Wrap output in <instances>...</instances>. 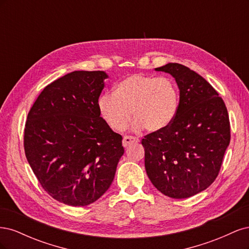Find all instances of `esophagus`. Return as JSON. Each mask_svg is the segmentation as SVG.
<instances>
[{
	"mask_svg": "<svg viewBox=\"0 0 249 249\" xmlns=\"http://www.w3.org/2000/svg\"><path fill=\"white\" fill-rule=\"evenodd\" d=\"M138 141H139V139H137L136 137H134V136H124V140H123V145L124 147H126V146H129V145L133 144V143L138 142Z\"/></svg>",
	"mask_w": 249,
	"mask_h": 249,
	"instance_id": "obj_1",
	"label": "esophagus"
}]
</instances>
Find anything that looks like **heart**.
Masks as SVG:
<instances>
[{
	"instance_id": "heart-1",
	"label": "heart",
	"mask_w": 249,
	"mask_h": 249,
	"mask_svg": "<svg viewBox=\"0 0 249 249\" xmlns=\"http://www.w3.org/2000/svg\"><path fill=\"white\" fill-rule=\"evenodd\" d=\"M178 103V88L171 78L133 73L118 83L114 92L102 94L97 106L113 130L124 131L134 114V130L158 132L173 122Z\"/></svg>"
}]
</instances>
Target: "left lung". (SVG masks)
Masks as SVG:
<instances>
[{"instance_id":"left-lung-1","label":"left lung","mask_w":249,"mask_h":249,"mask_svg":"<svg viewBox=\"0 0 249 249\" xmlns=\"http://www.w3.org/2000/svg\"><path fill=\"white\" fill-rule=\"evenodd\" d=\"M156 71L176 79L179 103L166 129L142 139L145 170L161 193L187 198L207 189L220 171L231 141L229 113L212 85L189 67L168 63Z\"/></svg>"}]
</instances>
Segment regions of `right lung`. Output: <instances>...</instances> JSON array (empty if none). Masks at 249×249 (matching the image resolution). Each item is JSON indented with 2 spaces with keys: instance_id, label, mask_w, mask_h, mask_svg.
Returning a JSON list of instances; mask_svg holds the SVG:
<instances>
[{
  "instance_id": "obj_1",
  "label": "right lung",
  "mask_w": 249,
  "mask_h": 249,
  "mask_svg": "<svg viewBox=\"0 0 249 249\" xmlns=\"http://www.w3.org/2000/svg\"><path fill=\"white\" fill-rule=\"evenodd\" d=\"M104 71H76L44 87L28 113L27 160L56 200L84 207L111 186L124 155L123 137L101 117Z\"/></svg>"
}]
</instances>
